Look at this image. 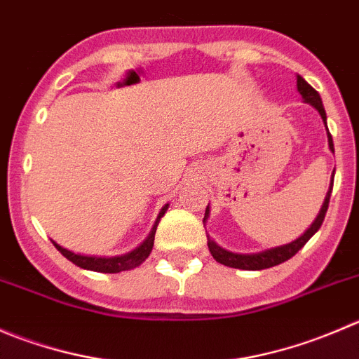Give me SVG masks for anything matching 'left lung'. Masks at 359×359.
<instances>
[{
	"instance_id": "obj_1",
	"label": "left lung",
	"mask_w": 359,
	"mask_h": 359,
	"mask_svg": "<svg viewBox=\"0 0 359 359\" xmlns=\"http://www.w3.org/2000/svg\"><path fill=\"white\" fill-rule=\"evenodd\" d=\"M297 87H298V93H300L302 98H304V102L309 103V105H312L316 110H318L319 116H321V119H323V123H325V126H326V112H325V107H323L319 93L316 91L314 87H312L311 83H309L307 80L300 75H297ZM326 131H328V128H326ZM328 147H330V151L335 152L330 131H328ZM333 177H335V170H333V173H332L330 189H328V193H326L325 201H323V207H321V210H319L318 217H316L314 222L309 226L307 231H305L304 235L298 236L297 240H293V242H290V243H284V245H277V247H270V249L259 250V252L242 254V252H231V250H228V249H222L221 245H217V243H215L214 240L207 235V245H208V250H210V254L214 256V259L217 261V263L224 264V266L238 268V270H264V268L276 266V264H280V263H284V261L290 259V257H293L294 254H297L298 250H300L302 247H304L305 243H307L309 240L314 236V233L321 228L323 221H325L326 210H328L330 196H332V189H333ZM208 215H210V207H207V210H205L203 222H207Z\"/></svg>"
}]
</instances>
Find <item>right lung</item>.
<instances>
[{
	"label": "right lung",
	"mask_w": 359,
	"mask_h": 359,
	"mask_svg": "<svg viewBox=\"0 0 359 359\" xmlns=\"http://www.w3.org/2000/svg\"><path fill=\"white\" fill-rule=\"evenodd\" d=\"M168 210V203L161 208V212L158 214V219H156L154 226H152L151 233H149L147 238L140 243L138 247H135L133 250L126 254H119V256H91V254H79L73 252V250L65 249L59 243L52 242L55 245V249L66 257V259L72 261L76 266L83 268V270H93V272H102V273H119L124 272V270H133V268L140 266L145 259L151 254L152 247H154V235L156 228H158L159 221L165 215V212Z\"/></svg>",
	"instance_id": "obj_1"
}]
</instances>
